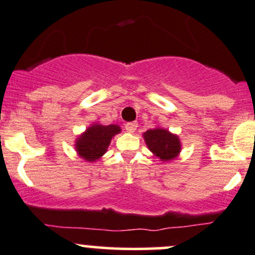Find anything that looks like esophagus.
I'll list each match as a JSON object with an SVG mask.
<instances>
[{
  "mask_svg": "<svg viewBox=\"0 0 255 255\" xmlns=\"http://www.w3.org/2000/svg\"><path fill=\"white\" fill-rule=\"evenodd\" d=\"M136 128H137V123H136V122L128 123V124L125 125V130H127L128 132H130V133H133V132H135Z\"/></svg>",
  "mask_w": 255,
  "mask_h": 255,
  "instance_id": "obj_1",
  "label": "esophagus"
}]
</instances>
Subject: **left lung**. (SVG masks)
<instances>
[{
	"instance_id": "8db88e82",
	"label": "left lung",
	"mask_w": 255,
	"mask_h": 255,
	"mask_svg": "<svg viewBox=\"0 0 255 255\" xmlns=\"http://www.w3.org/2000/svg\"><path fill=\"white\" fill-rule=\"evenodd\" d=\"M148 149L161 161H170L181 153V141L166 128H150L143 133Z\"/></svg>"
}]
</instances>
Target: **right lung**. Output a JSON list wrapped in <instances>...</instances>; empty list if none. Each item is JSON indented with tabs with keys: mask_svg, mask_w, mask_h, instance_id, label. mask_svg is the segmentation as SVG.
<instances>
[{
	"mask_svg": "<svg viewBox=\"0 0 255 255\" xmlns=\"http://www.w3.org/2000/svg\"><path fill=\"white\" fill-rule=\"evenodd\" d=\"M120 131L122 128L118 125H91L76 139L77 153L87 161H96L107 151L112 137Z\"/></svg>",
	"mask_w": 255,
	"mask_h": 255,
	"instance_id": "right-lung-1",
	"label": "right lung"
}]
</instances>
